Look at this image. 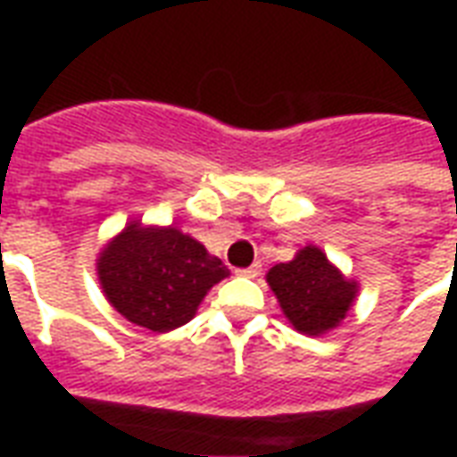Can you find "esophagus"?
<instances>
[{"mask_svg": "<svg viewBox=\"0 0 457 457\" xmlns=\"http://www.w3.org/2000/svg\"><path fill=\"white\" fill-rule=\"evenodd\" d=\"M237 274L239 277H247V278H257L259 274H262V264H252V267H247V269H237Z\"/></svg>", "mask_w": 457, "mask_h": 457, "instance_id": "esophagus-1", "label": "esophagus"}]
</instances>
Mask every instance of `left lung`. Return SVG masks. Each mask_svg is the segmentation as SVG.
I'll return each mask as SVG.
<instances>
[{
    "instance_id": "8db88e82",
    "label": "left lung",
    "mask_w": 457,
    "mask_h": 457,
    "mask_svg": "<svg viewBox=\"0 0 457 457\" xmlns=\"http://www.w3.org/2000/svg\"><path fill=\"white\" fill-rule=\"evenodd\" d=\"M267 281L294 328L308 336L336 328L357 294V284L347 281L318 247L301 249L296 259L271 267Z\"/></svg>"
}]
</instances>
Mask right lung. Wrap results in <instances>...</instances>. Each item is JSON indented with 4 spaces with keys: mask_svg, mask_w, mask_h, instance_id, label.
I'll use <instances>...</instances> for the list:
<instances>
[{
    "mask_svg": "<svg viewBox=\"0 0 457 457\" xmlns=\"http://www.w3.org/2000/svg\"><path fill=\"white\" fill-rule=\"evenodd\" d=\"M97 274L104 296L121 316L166 333L188 323L205 294L229 271L180 229L131 222L100 254Z\"/></svg>",
    "mask_w": 457,
    "mask_h": 457,
    "instance_id": "add662e5",
    "label": "right lung"
}]
</instances>
